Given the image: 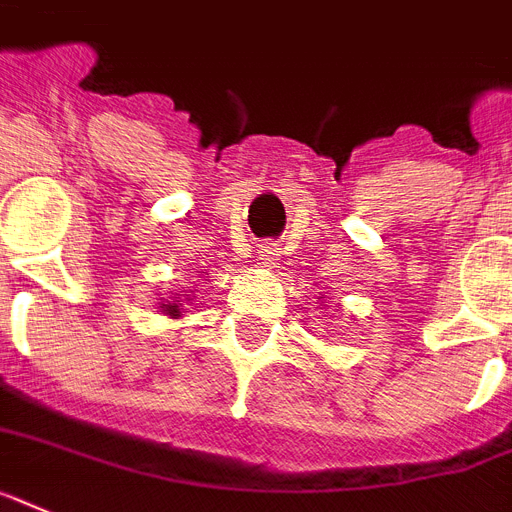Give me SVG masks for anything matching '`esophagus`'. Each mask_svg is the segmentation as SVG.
Returning a JSON list of instances; mask_svg holds the SVG:
<instances>
[{
    "mask_svg": "<svg viewBox=\"0 0 512 512\" xmlns=\"http://www.w3.org/2000/svg\"><path fill=\"white\" fill-rule=\"evenodd\" d=\"M277 256H280V248L274 246V243H264V246L259 248V253H256L259 264H264V266H272L274 261H277Z\"/></svg>",
    "mask_w": 512,
    "mask_h": 512,
    "instance_id": "34e87169",
    "label": "esophagus"
}]
</instances>
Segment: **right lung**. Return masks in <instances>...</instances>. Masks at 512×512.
<instances>
[{
  "label": "right lung",
  "instance_id": "right-lung-1",
  "mask_svg": "<svg viewBox=\"0 0 512 512\" xmlns=\"http://www.w3.org/2000/svg\"><path fill=\"white\" fill-rule=\"evenodd\" d=\"M164 311V314L167 316H172V319H177V316H180V303L177 301H167V303H162V306H159Z\"/></svg>",
  "mask_w": 512,
  "mask_h": 512
}]
</instances>
